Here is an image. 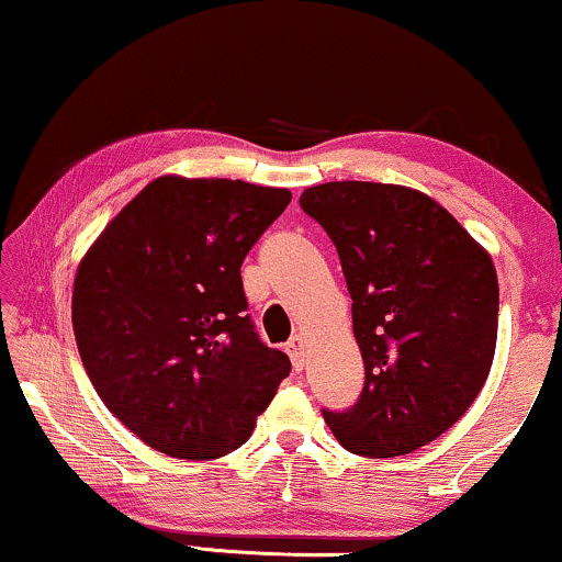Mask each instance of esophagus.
<instances>
[{"label": "esophagus", "mask_w": 562, "mask_h": 562, "mask_svg": "<svg viewBox=\"0 0 562 562\" xmlns=\"http://www.w3.org/2000/svg\"><path fill=\"white\" fill-rule=\"evenodd\" d=\"M286 352L291 358V363H294L296 371H302L304 363H306V345H304V337H291V340L286 342Z\"/></svg>", "instance_id": "obj_1"}]
</instances>
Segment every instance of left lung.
<instances>
[{"label":"left lung","instance_id":"1","mask_svg":"<svg viewBox=\"0 0 562 562\" xmlns=\"http://www.w3.org/2000/svg\"><path fill=\"white\" fill-rule=\"evenodd\" d=\"M299 204L340 256L366 366L358 402L322 409L325 422L358 456L419 450L488 379L498 325L491 256L435 199L394 183L329 181Z\"/></svg>","mask_w":562,"mask_h":562}]
</instances>
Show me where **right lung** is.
<instances>
[{"instance_id":"obj_1","label":"right lung","mask_w":562,"mask_h":562,"mask_svg":"<svg viewBox=\"0 0 562 562\" xmlns=\"http://www.w3.org/2000/svg\"><path fill=\"white\" fill-rule=\"evenodd\" d=\"M289 189L160 176L83 256L74 283L81 363L148 448L222 458L256 429L291 363L250 322L240 266Z\"/></svg>"}]
</instances>
